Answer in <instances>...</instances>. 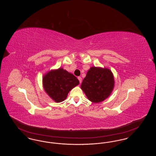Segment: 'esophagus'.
I'll use <instances>...</instances> for the list:
<instances>
[{"instance_id":"obj_1","label":"esophagus","mask_w":156,"mask_h":156,"mask_svg":"<svg viewBox=\"0 0 156 156\" xmlns=\"http://www.w3.org/2000/svg\"><path fill=\"white\" fill-rule=\"evenodd\" d=\"M78 80L80 81V83H81L82 82V80L81 77V76H78Z\"/></svg>"}]
</instances>
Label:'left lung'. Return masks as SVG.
Here are the masks:
<instances>
[{"label": "left lung", "instance_id": "obj_1", "mask_svg": "<svg viewBox=\"0 0 156 156\" xmlns=\"http://www.w3.org/2000/svg\"><path fill=\"white\" fill-rule=\"evenodd\" d=\"M114 87L115 79L111 70L92 67L82 82L81 88L90 101L99 103L111 95Z\"/></svg>", "mask_w": 156, "mask_h": 156}]
</instances>
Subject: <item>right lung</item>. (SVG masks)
<instances>
[{
  "mask_svg": "<svg viewBox=\"0 0 156 156\" xmlns=\"http://www.w3.org/2000/svg\"><path fill=\"white\" fill-rule=\"evenodd\" d=\"M79 83L76 76L62 68L52 69L43 77L45 92L57 103L64 101L69 92Z\"/></svg>",
  "mask_w": 156,
  "mask_h": 156,
  "instance_id": "add662e5",
  "label": "right lung"
}]
</instances>
